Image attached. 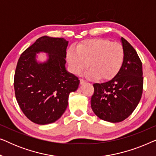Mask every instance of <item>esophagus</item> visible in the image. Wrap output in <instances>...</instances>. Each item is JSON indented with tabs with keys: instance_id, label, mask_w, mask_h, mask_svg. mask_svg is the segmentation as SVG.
I'll use <instances>...</instances> for the list:
<instances>
[{
	"instance_id": "1",
	"label": "esophagus",
	"mask_w": 156,
	"mask_h": 156,
	"mask_svg": "<svg viewBox=\"0 0 156 156\" xmlns=\"http://www.w3.org/2000/svg\"><path fill=\"white\" fill-rule=\"evenodd\" d=\"M85 82H86V81H85L84 79H80V84H83Z\"/></svg>"
}]
</instances>
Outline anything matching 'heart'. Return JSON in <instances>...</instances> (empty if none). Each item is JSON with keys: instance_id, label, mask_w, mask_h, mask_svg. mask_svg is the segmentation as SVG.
Listing matches in <instances>:
<instances>
[{"instance_id": "b5f03b06", "label": "heart", "mask_w": 156, "mask_h": 156, "mask_svg": "<svg viewBox=\"0 0 156 156\" xmlns=\"http://www.w3.org/2000/svg\"><path fill=\"white\" fill-rule=\"evenodd\" d=\"M68 63L74 74H80L88 67L86 73L90 78L101 80L114 78L122 67L124 51L120 44L106 39H91L79 44L77 50L69 48L67 53Z\"/></svg>"}]
</instances>
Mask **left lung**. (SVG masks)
<instances>
[{
	"instance_id": "8db88e82",
	"label": "left lung",
	"mask_w": 156,
	"mask_h": 156,
	"mask_svg": "<svg viewBox=\"0 0 156 156\" xmlns=\"http://www.w3.org/2000/svg\"><path fill=\"white\" fill-rule=\"evenodd\" d=\"M124 60L112 80L93 84L91 98L93 112L99 119L112 123L121 122L131 115L139 103L143 93L142 62L133 47L121 38Z\"/></svg>"
}]
</instances>
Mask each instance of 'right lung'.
<instances>
[{
    "label": "right lung",
    "mask_w": 156,
    "mask_h": 156,
    "mask_svg": "<svg viewBox=\"0 0 156 156\" xmlns=\"http://www.w3.org/2000/svg\"><path fill=\"white\" fill-rule=\"evenodd\" d=\"M64 38L43 36L27 48L18 59L14 76L17 101L26 117L44 125L60 118L68 105L70 92L77 89L78 77L67 71ZM45 52L48 58L38 63L37 54Z\"/></svg>",
    "instance_id": "add662e5"
}]
</instances>
